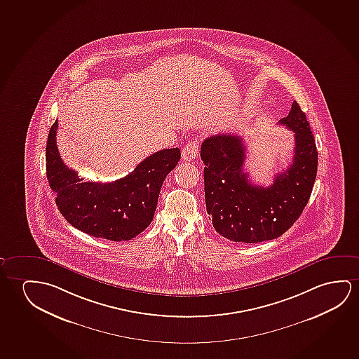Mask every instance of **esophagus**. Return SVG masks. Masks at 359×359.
Masks as SVG:
<instances>
[{
    "mask_svg": "<svg viewBox=\"0 0 359 359\" xmlns=\"http://www.w3.org/2000/svg\"><path fill=\"white\" fill-rule=\"evenodd\" d=\"M198 140H190L187 146L182 148V158L184 161H191L198 156Z\"/></svg>",
    "mask_w": 359,
    "mask_h": 359,
    "instance_id": "obj_1",
    "label": "esophagus"
}]
</instances>
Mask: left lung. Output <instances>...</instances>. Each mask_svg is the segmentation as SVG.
I'll list each match as a JSON object with an SVG mask.
<instances>
[{"label": "left lung", "mask_w": 359, "mask_h": 359, "mask_svg": "<svg viewBox=\"0 0 359 359\" xmlns=\"http://www.w3.org/2000/svg\"><path fill=\"white\" fill-rule=\"evenodd\" d=\"M279 125L295 133V154L271 187L250 182L243 170L242 137L217 135L203 140L206 210L216 232L224 238L243 243L278 238L295 224L309 203L318 159L310 123L297 101Z\"/></svg>", "instance_id": "left-lung-1"}]
</instances>
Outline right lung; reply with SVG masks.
I'll use <instances>...</instances> for the list:
<instances>
[{
	"label": "right lung",
	"instance_id": "obj_1",
	"mask_svg": "<svg viewBox=\"0 0 359 359\" xmlns=\"http://www.w3.org/2000/svg\"><path fill=\"white\" fill-rule=\"evenodd\" d=\"M57 128L55 121L48 135L46 165L64 219L79 231L114 242L130 241L143 232L153 221L164 179L180 161V149L156 151L116 182H83L60 158Z\"/></svg>",
	"mask_w": 359,
	"mask_h": 359
}]
</instances>
